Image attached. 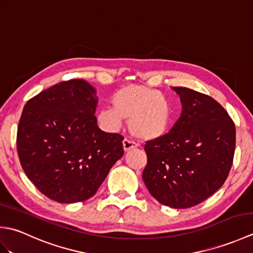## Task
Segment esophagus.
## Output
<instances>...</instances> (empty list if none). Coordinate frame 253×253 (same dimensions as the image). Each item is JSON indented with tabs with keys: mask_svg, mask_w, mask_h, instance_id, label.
Listing matches in <instances>:
<instances>
[{
	"mask_svg": "<svg viewBox=\"0 0 253 253\" xmlns=\"http://www.w3.org/2000/svg\"><path fill=\"white\" fill-rule=\"evenodd\" d=\"M137 147H138L137 143L128 140V139H125V140L123 141V148H124V151H125V152L130 151V150H132V149H136Z\"/></svg>",
	"mask_w": 253,
	"mask_h": 253,
	"instance_id": "esophagus-1",
	"label": "esophagus"
}]
</instances>
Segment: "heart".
<instances>
[{
	"instance_id": "1",
	"label": "heart",
	"mask_w": 253,
	"mask_h": 253,
	"mask_svg": "<svg viewBox=\"0 0 253 253\" xmlns=\"http://www.w3.org/2000/svg\"><path fill=\"white\" fill-rule=\"evenodd\" d=\"M112 107L95 114L99 125L107 131H117L123 120H128L132 136L143 141L163 137L169 129L171 107L169 99L157 90L129 84L113 94Z\"/></svg>"
}]
</instances>
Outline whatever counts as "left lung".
Here are the masks:
<instances>
[{"mask_svg": "<svg viewBox=\"0 0 253 253\" xmlns=\"http://www.w3.org/2000/svg\"><path fill=\"white\" fill-rule=\"evenodd\" d=\"M181 113L163 137L148 141L142 179L153 198L173 209H187L219 189L232 168L235 124L211 96L173 87Z\"/></svg>", "mask_w": 253, "mask_h": 253, "instance_id": "obj_1", "label": "left lung"}]
</instances>
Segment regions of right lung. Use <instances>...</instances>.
<instances>
[{"label":"right lung","mask_w":253,"mask_h":253,"mask_svg":"<svg viewBox=\"0 0 253 253\" xmlns=\"http://www.w3.org/2000/svg\"><path fill=\"white\" fill-rule=\"evenodd\" d=\"M96 90L84 79L56 84L27 102L17 129L25 174L60 203L94 196L124 154V138L102 131L94 113Z\"/></svg>","instance_id":"obj_1"}]
</instances>
